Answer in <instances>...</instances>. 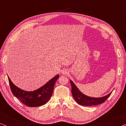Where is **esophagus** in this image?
<instances>
[{
	"mask_svg": "<svg viewBox=\"0 0 126 126\" xmlns=\"http://www.w3.org/2000/svg\"><path fill=\"white\" fill-rule=\"evenodd\" d=\"M61 73H63V75H66V74H67V73H68V71H67V70H66V69H64V70H63L61 71Z\"/></svg>",
	"mask_w": 126,
	"mask_h": 126,
	"instance_id": "34e87169",
	"label": "esophagus"
}]
</instances>
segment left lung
Here are the masks:
<instances>
[{"instance_id":"left-lung-1","label":"left lung","mask_w":126,"mask_h":126,"mask_svg":"<svg viewBox=\"0 0 126 126\" xmlns=\"http://www.w3.org/2000/svg\"><path fill=\"white\" fill-rule=\"evenodd\" d=\"M70 82L72 86V96L77 103L80 105H81V106H92L102 104L108 99L112 93L111 92L107 95L101 97L97 98L89 97V96H86L82 92H81V91L77 88V87L72 80H70Z\"/></svg>"}]
</instances>
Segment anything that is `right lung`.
<instances>
[{
    "label": "right lung",
    "instance_id": "add662e5",
    "mask_svg": "<svg viewBox=\"0 0 126 126\" xmlns=\"http://www.w3.org/2000/svg\"><path fill=\"white\" fill-rule=\"evenodd\" d=\"M59 77L57 75L44 86L34 91H25L19 88L8 77L10 88L13 94L26 106L35 107L45 104L52 95L54 84Z\"/></svg>",
    "mask_w": 126,
    "mask_h": 126
}]
</instances>
